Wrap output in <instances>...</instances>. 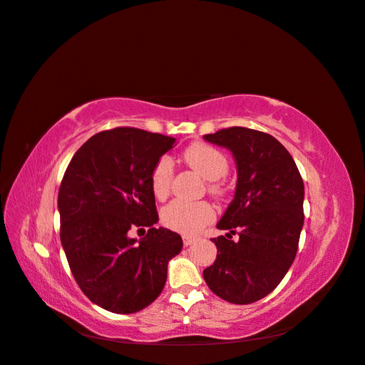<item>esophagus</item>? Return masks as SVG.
Instances as JSON below:
<instances>
[{"label":"esophagus","mask_w":365,"mask_h":365,"mask_svg":"<svg viewBox=\"0 0 365 365\" xmlns=\"http://www.w3.org/2000/svg\"><path fill=\"white\" fill-rule=\"evenodd\" d=\"M193 241H195V237H192V236H182L184 245H190V244H193Z\"/></svg>","instance_id":"esophagus-1"}]
</instances>
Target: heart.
<instances>
[{
    "label": "heart",
    "instance_id": "b5f03b06",
    "mask_svg": "<svg viewBox=\"0 0 365 365\" xmlns=\"http://www.w3.org/2000/svg\"><path fill=\"white\" fill-rule=\"evenodd\" d=\"M182 159L187 165L207 182V190L212 195H220L224 187L220 178L227 173L228 160L224 154L206 143H192L182 153ZM173 178V165L168 158H162L155 163L151 173V189L155 198L163 200L170 192ZM214 219V210L206 202H184L175 200L163 207L162 220L167 227L181 233H197Z\"/></svg>",
    "mask_w": 365,
    "mask_h": 365
}]
</instances>
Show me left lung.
Returning <instances> with one entry per match:
<instances>
[{
    "label": "left lung",
    "instance_id": "left-lung-1",
    "mask_svg": "<svg viewBox=\"0 0 365 365\" xmlns=\"http://www.w3.org/2000/svg\"><path fill=\"white\" fill-rule=\"evenodd\" d=\"M203 138L233 154L237 173L235 197L217 224L227 233L211 240L217 257L203 277L222 299L252 304L269 294L294 262L304 225L302 178L269 133L230 128Z\"/></svg>",
    "mask_w": 365,
    "mask_h": 365
}]
</instances>
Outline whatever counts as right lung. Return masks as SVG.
Here are the masks:
<instances>
[{
	"label": "right lung",
	"instance_id": "add662e5",
	"mask_svg": "<svg viewBox=\"0 0 365 365\" xmlns=\"http://www.w3.org/2000/svg\"><path fill=\"white\" fill-rule=\"evenodd\" d=\"M173 137L133 128L103 130L73 154L58 192L61 244L89 301L135 314L158 297L181 236L159 222L151 173ZM150 228L135 240L128 230Z\"/></svg>",
	"mask_w": 365,
	"mask_h": 365
}]
</instances>
